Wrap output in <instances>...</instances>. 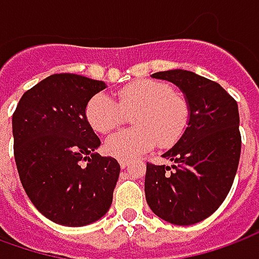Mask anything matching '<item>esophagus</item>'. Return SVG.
Listing matches in <instances>:
<instances>
[{"mask_svg": "<svg viewBox=\"0 0 259 259\" xmlns=\"http://www.w3.org/2000/svg\"><path fill=\"white\" fill-rule=\"evenodd\" d=\"M118 163H120V167H121V168H125V167H127L128 165V161L127 160H118Z\"/></svg>", "mask_w": 259, "mask_h": 259, "instance_id": "34e87169", "label": "esophagus"}]
</instances>
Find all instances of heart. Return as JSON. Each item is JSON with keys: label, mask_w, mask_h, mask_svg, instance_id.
Instances as JSON below:
<instances>
[{"label": "heart", "mask_w": 259, "mask_h": 259, "mask_svg": "<svg viewBox=\"0 0 259 259\" xmlns=\"http://www.w3.org/2000/svg\"><path fill=\"white\" fill-rule=\"evenodd\" d=\"M132 116L137 127L122 130L106 141V150L132 160L154 146L167 149L178 142L190 121L189 101L172 87L156 80H138L117 91V101L96 94L85 107L87 121L96 132L109 134Z\"/></svg>", "instance_id": "b5f03b06"}]
</instances>
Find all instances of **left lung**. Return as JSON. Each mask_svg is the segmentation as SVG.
<instances>
[{"label": "left lung", "instance_id": "1", "mask_svg": "<svg viewBox=\"0 0 259 259\" xmlns=\"http://www.w3.org/2000/svg\"><path fill=\"white\" fill-rule=\"evenodd\" d=\"M153 77L182 90L190 121L163 154L174 165L146 163V201L161 220L193 225L218 209L235 181L241 152L237 102L218 82L188 70L158 71Z\"/></svg>", "mask_w": 259, "mask_h": 259}]
</instances>
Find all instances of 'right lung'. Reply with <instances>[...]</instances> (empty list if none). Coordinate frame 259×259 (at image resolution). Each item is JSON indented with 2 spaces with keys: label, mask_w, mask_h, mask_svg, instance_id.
<instances>
[{
  "label": "right lung",
  "mask_w": 259,
  "mask_h": 259,
  "mask_svg": "<svg viewBox=\"0 0 259 259\" xmlns=\"http://www.w3.org/2000/svg\"><path fill=\"white\" fill-rule=\"evenodd\" d=\"M105 88L84 75L52 74L26 91L13 113L19 178L55 224L88 225L110 208L120 164L95 153L101 141L85 117L87 103Z\"/></svg>",
  "instance_id": "1"
}]
</instances>
